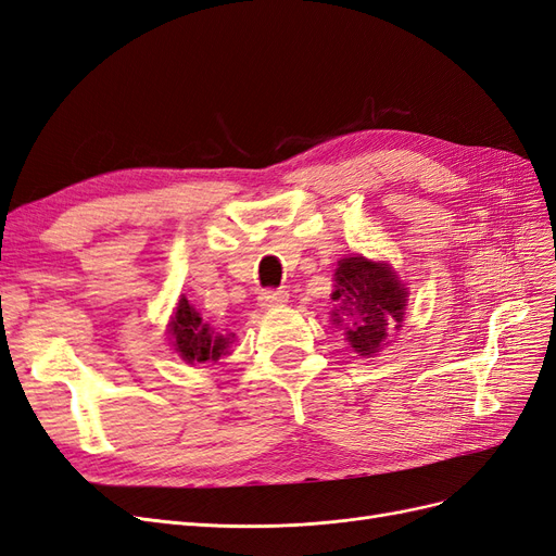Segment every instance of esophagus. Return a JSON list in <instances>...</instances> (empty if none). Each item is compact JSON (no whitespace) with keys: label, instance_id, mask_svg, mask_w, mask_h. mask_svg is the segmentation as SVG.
Masks as SVG:
<instances>
[{"label":"esophagus","instance_id":"esophagus-1","mask_svg":"<svg viewBox=\"0 0 556 556\" xmlns=\"http://www.w3.org/2000/svg\"><path fill=\"white\" fill-rule=\"evenodd\" d=\"M288 299L290 296L285 290H266L260 296V306L266 308V311H274V308H280V306L288 304Z\"/></svg>","mask_w":556,"mask_h":556}]
</instances>
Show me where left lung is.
Returning a JSON list of instances; mask_svg holds the SVG:
<instances>
[{"instance_id": "8db88e82", "label": "left lung", "mask_w": 556, "mask_h": 556, "mask_svg": "<svg viewBox=\"0 0 556 556\" xmlns=\"http://www.w3.org/2000/svg\"><path fill=\"white\" fill-rule=\"evenodd\" d=\"M333 280L331 325L345 329V339L359 357H374L401 329L408 288H403L390 264L362 255L343 257Z\"/></svg>"}]
</instances>
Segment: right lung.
Here are the masks:
<instances>
[{
  "mask_svg": "<svg viewBox=\"0 0 556 556\" xmlns=\"http://www.w3.org/2000/svg\"><path fill=\"white\" fill-rule=\"evenodd\" d=\"M169 336L178 357L192 366L217 362L223 355H227L229 345L237 339L233 333H215L185 296L178 301V308L169 323Z\"/></svg>",
  "mask_w": 556,
  "mask_h": 556,
  "instance_id": "add662e5",
  "label": "right lung"
}]
</instances>
